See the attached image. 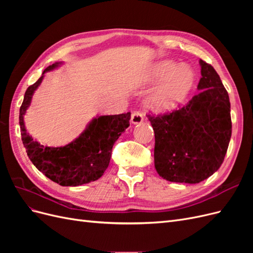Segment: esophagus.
<instances>
[{
	"label": "esophagus",
	"mask_w": 253,
	"mask_h": 253,
	"mask_svg": "<svg viewBox=\"0 0 253 253\" xmlns=\"http://www.w3.org/2000/svg\"><path fill=\"white\" fill-rule=\"evenodd\" d=\"M131 121L133 125H140L143 122V115L139 112H133L131 116Z\"/></svg>",
	"instance_id": "esophagus-1"
}]
</instances>
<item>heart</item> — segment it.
Segmentation results:
<instances>
[{
	"instance_id": "b5f03b06",
	"label": "heart",
	"mask_w": 253,
	"mask_h": 253,
	"mask_svg": "<svg viewBox=\"0 0 253 253\" xmlns=\"http://www.w3.org/2000/svg\"><path fill=\"white\" fill-rule=\"evenodd\" d=\"M196 75L189 66L165 60L153 65L141 85L159 83L147 98L148 108L157 114H167L180 106L195 86Z\"/></svg>"
}]
</instances>
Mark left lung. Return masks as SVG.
I'll return each mask as SVG.
<instances>
[{"instance_id":"obj_1","label":"left lung","mask_w":253,"mask_h":253,"mask_svg":"<svg viewBox=\"0 0 253 253\" xmlns=\"http://www.w3.org/2000/svg\"><path fill=\"white\" fill-rule=\"evenodd\" d=\"M200 90L187 105L164 116H151L155 133L154 165L160 177L197 183L215 173L231 138L230 101L214 68L200 60Z\"/></svg>"}]
</instances>
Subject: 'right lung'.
<instances>
[{"label": "right lung", "instance_id": "obj_1", "mask_svg": "<svg viewBox=\"0 0 253 253\" xmlns=\"http://www.w3.org/2000/svg\"><path fill=\"white\" fill-rule=\"evenodd\" d=\"M63 63L60 61L45 68L39 80L26 89L20 109V126L23 144L37 169L60 186L77 187L99 179L108 169L113 145L128 127L131 113L98 115L77 138L63 147H44L35 141L25 127L26 111L45 74Z\"/></svg>", "mask_w": 253, "mask_h": 253}]
</instances>
